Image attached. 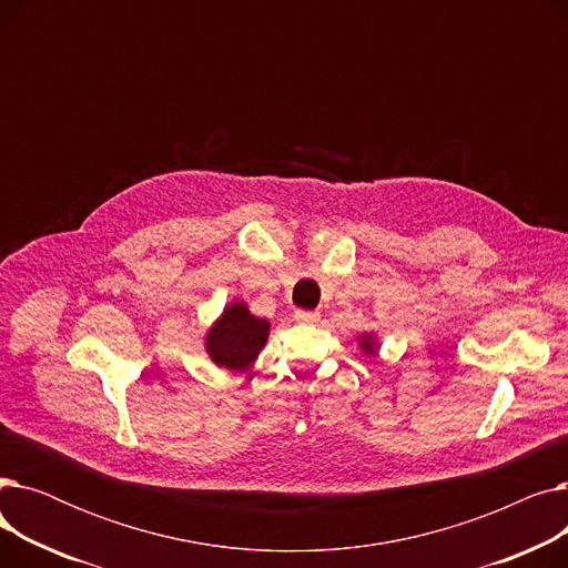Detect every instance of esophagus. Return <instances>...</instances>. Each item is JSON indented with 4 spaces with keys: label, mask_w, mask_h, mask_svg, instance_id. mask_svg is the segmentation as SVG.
Wrapping results in <instances>:
<instances>
[{
    "label": "esophagus",
    "mask_w": 568,
    "mask_h": 568,
    "mask_svg": "<svg viewBox=\"0 0 568 568\" xmlns=\"http://www.w3.org/2000/svg\"><path fill=\"white\" fill-rule=\"evenodd\" d=\"M294 320L304 322V324H313L320 320V313L317 311H294Z\"/></svg>",
    "instance_id": "obj_1"
}]
</instances>
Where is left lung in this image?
<instances>
[{"mask_svg": "<svg viewBox=\"0 0 568 568\" xmlns=\"http://www.w3.org/2000/svg\"><path fill=\"white\" fill-rule=\"evenodd\" d=\"M359 347L364 349V354L368 356H377V349H379V343H377V336L371 334V332H364L359 336Z\"/></svg>", "mask_w": 568, "mask_h": 568, "instance_id": "8db88e82", "label": "left lung"}]
</instances>
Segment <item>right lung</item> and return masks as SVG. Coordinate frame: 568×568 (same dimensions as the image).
I'll list each match as a JSON object with an SVG mask.
<instances>
[{
    "mask_svg": "<svg viewBox=\"0 0 568 568\" xmlns=\"http://www.w3.org/2000/svg\"><path fill=\"white\" fill-rule=\"evenodd\" d=\"M272 324L251 313L246 302H232L221 317L209 326L204 349L219 368L230 373H246L253 368L257 354L266 345Z\"/></svg>",
    "mask_w": 568,
    "mask_h": 568,
    "instance_id": "obj_1",
    "label": "right lung"
}]
</instances>
